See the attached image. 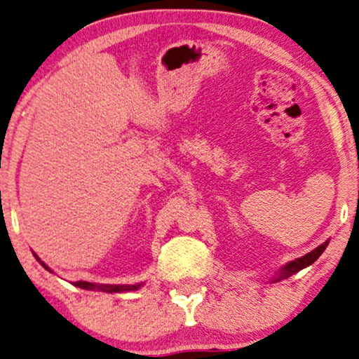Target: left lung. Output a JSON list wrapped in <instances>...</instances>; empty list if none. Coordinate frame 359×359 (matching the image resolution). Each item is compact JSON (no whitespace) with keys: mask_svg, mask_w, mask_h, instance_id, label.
Wrapping results in <instances>:
<instances>
[{"mask_svg":"<svg viewBox=\"0 0 359 359\" xmlns=\"http://www.w3.org/2000/svg\"><path fill=\"white\" fill-rule=\"evenodd\" d=\"M326 247H328V240H326L325 243H321L318 248H315V250H311L310 253H306V255H303L300 258H297V260L287 263V265H285L283 269L280 270V273L275 276L273 281H280V280L288 278V276L294 275V273H297V271H300L303 269H306V266H310L313 262L318 260V257L325 252Z\"/></svg>","mask_w":359,"mask_h":359,"instance_id":"obj_1","label":"left lung"}]
</instances>
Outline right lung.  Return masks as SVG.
Returning a JSON list of instances; mask_svg holds the SVG:
<instances>
[{
    "label": "right lung",
    "mask_w": 359,
    "mask_h": 359,
    "mask_svg": "<svg viewBox=\"0 0 359 359\" xmlns=\"http://www.w3.org/2000/svg\"><path fill=\"white\" fill-rule=\"evenodd\" d=\"M41 265H43L46 270H49L43 262H41ZM74 285L83 290H97V292H106V293H122V292H134V290H139L142 283H137V285H94V283H89V281H76Z\"/></svg>",
    "instance_id": "1"
}]
</instances>
